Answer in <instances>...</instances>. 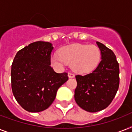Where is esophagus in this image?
<instances>
[{"label":"esophagus","instance_id":"esophagus-1","mask_svg":"<svg viewBox=\"0 0 132 132\" xmlns=\"http://www.w3.org/2000/svg\"><path fill=\"white\" fill-rule=\"evenodd\" d=\"M68 77H69V78H73V77H75L74 73H72V72H68Z\"/></svg>","mask_w":132,"mask_h":132}]
</instances>
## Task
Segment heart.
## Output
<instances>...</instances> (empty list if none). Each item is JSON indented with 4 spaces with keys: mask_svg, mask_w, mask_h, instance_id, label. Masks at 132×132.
<instances>
[{
    "mask_svg": "<svg viewBox=\"0 0 132 132\" xmlns=\"http://www.w3.org/2000/svg\"><path fill=\"white\" fill-rule=\"evenodd\" d=\"M101 57V53L96 46L73 44L63 48L59 55H53L51 62L59 67L65 63H70L75 71L83 73L96 68L100 62Z\"/></svg>",
    "mask_w": 132,
    "mask_h": 132,
    "instance_id": "obj_1",
    "label": "heart"
}]
</instances>
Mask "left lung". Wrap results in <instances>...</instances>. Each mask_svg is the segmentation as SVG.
I'll return each instance as SVG.
<instances>
[{
  "label": "left lung",
  "mask_w": 132,
  "mask_h": 132,
  "mask_svg": "<svg viewBox=\"0 0 132 132\" xmlns=\"http://www.w3.org/2000/svg\"><path fill=\"white\" fill-rule=\"evenodd\" d=\"M101 60L91 73L75 76V99L83 110L96 112L110 104L119 87V65L116 55L104 44L96 42Z\"/></svg>",
  "instance_id": "obj_1"
}]
</instances>
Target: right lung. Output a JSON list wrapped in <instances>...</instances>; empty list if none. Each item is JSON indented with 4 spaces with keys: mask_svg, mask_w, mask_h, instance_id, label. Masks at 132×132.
<instances>
[{
    "mask_svg": "<svg viewBox=\"0 0 132 132\" xmlns=\"http://www.w3.org/2000/svg\"><path fill=\"white\" fill-rule=\"evenodd\" d=\"M53 49L48 42H33L20 50L11 65V89L18 103L30 112L47 109L68 73H57L51 67Z\"/></svg>",
    "mask_w": 132,
    "mask_h": 132,
    "instance_id": "obj_1",
    "label": "right lung"
}]
</instances>
